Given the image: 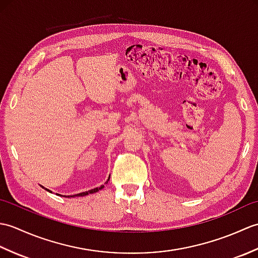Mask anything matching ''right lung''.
<instances>
[{
	"label": "right lung",
	"instance_id": "obj_1",
	"mask_svg": "<svg viewBox=\"0 0 258 258\" xmlns=\"http://www.w3.org/2000/svg\"><path fill=\"white\" fill-rule=\"evenodd\" d=\"M109 179V178H108ZM107 179V180H108ZM104 187V185H102V186H100V187H96V188H93V189H90V190H87V191H83V193H80V194H76V195H71V196H65V197H75V196H85V195H89V194H93V193H96V191H98L100 189H102ZM48 190V189H47ZM48 191H51V190H48ZM59 195V194H58ZM62 196V195H61Z\"/></svg>",
	"mask_w": 258,
	"mask_h": 258
}]
</instances>
